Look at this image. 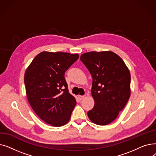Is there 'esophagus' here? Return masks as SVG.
Masks as SVG:
<instances>
[{"label":"esophagus","instance_id":"34e87169","mask_svg":"<svg viewBox=\"0 0 156 156\" xmlns=\"http://www.w3.org/2000/svg\"><path fill=\"white\" fill-rule=\"evenodd\" d=\"M84 97H85L84 95H78V99L80 100H82Z\"/></svg>","mask_w":156,"mask_h":156}]
</instances>
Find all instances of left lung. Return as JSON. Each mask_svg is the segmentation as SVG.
Returning a JSON list of instances; mask_svg holds the SVG:
<instances>
[{"mask_svg": "<svg viewBox=\"0 0 156 156\" xmlns=\"http://www.w3.org/2000/svg\"><path fill=\"white\" fill-rule=\"evenodd\" d=\"M80 60L92 76L94 108L88 117L94 123L106 125L115 119L130 97L131 76L121 57L111 51L89 52Z\"/></svg>", "mask_w": 156, "mask_h": 156, "instance_id": "1", "label": "left lung"}]
</instances>
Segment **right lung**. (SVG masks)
Listing matches in <instances>:
<instances>
[{
	"instance_id": "add662e5",
	"label": "right lung",
	"mask_w": 156,
	"mask_h": 156,
	"mask_svg": "<svg viewBox=\"0 0 156 156\" xmlns=\"http://www.w3.org/2000/svg\"><path fill=\"white\" fill-rule=\"evenodd\" d=\"M79 57L78 54L44 51L24 73L28 101L37 116L53 126L69 121L76 99L69 92L64 73Z\"/></svg>"
}]
</instances>
